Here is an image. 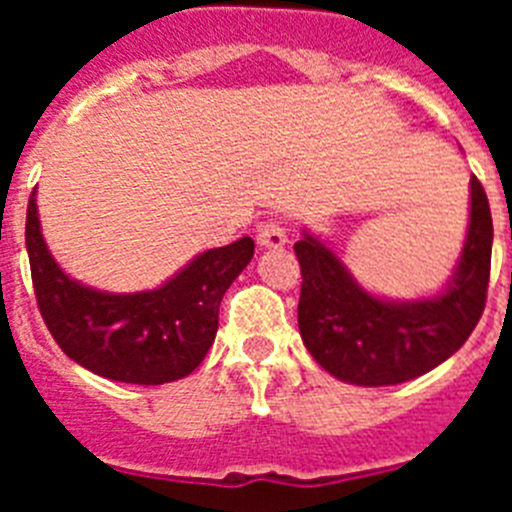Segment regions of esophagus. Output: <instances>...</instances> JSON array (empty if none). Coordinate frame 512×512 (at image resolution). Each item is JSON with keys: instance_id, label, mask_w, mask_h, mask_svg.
I'll use <instances>...</instances> for the list:
<instances>
[{"instance_id": "esophagus-1", "label": "esophagus", "mask_w": 512, "mask_h": 512, "mask_svg": "<svg viewBox=\"0 0 512 512\" xmlns=\"http://www.w3.org/2000/svg\"><path fill=\"white\" fill-rule=\"evenodd\" d=\"M256 241L264 248H282L287 243V230H284V225L279 220H266L256 230Z\"/></svg>"}]
</instances>
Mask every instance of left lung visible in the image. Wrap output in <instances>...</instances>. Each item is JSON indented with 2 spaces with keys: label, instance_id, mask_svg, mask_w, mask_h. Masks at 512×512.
<instances>
[{
  "label": "left lung",
  "instance_id": "1",
  "mask_svg": "<svg viewBox=\"0 0 512 512\" xmlns=\"http://www.w3.org/2000/svg\"><path fill=\"white\" fill-rule=\"evenodd\" d=\"M300 336L312 359L359 387L402 384L456 354L482 318L490 282L492 215L477 176L469 182V225L451 277L418 300H392L361 287L338 251L302 230Z\"/></svg>",
  "mask_w": 512,
  "mask_h": 512
}]
</instances>
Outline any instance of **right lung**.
I'll list each match as a JSON object with an SVG mask.
<instances>
[{
  "label": "right lung",
  "instance_id": "right-lung-1",
  "mask_svg": "<svg viewBox=\"0 0 512 512\" xmlns=\"http://www.w3.org/2000/svg\"><path fill=\"white\" fill-rule=\"evenodd\" d=\"M25 246L40 315L63 354L125 384H166L192 374L215 341L223 295L253 259V241L243 235L197 253L161 287L94 289L69 277L48 251L35 192L27 202Z\"/></svg>",
  "mask_w": 512,
  "mask_h": 512
}]
</instances>
